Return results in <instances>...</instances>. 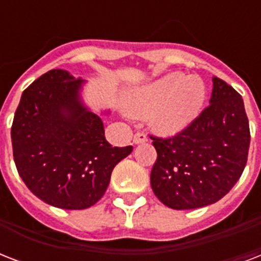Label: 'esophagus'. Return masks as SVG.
Segmentation results:
<instances>
[{"label":"esophagus","mask_w":261,"mask_h":261,"mask_svg":"<svg viewBox=\"0 0 261 261\" xmlns=\"http://www.w3.org/2000/svg\"><path fill=\"white\" fill-rule=\"evenodd\" d=\"M133 142H134L135 145H139V143L147 142L146 134H145V133H137V134L134 135V138H133Z\"/></svg>","instance_id":"34e87169"}]
</instances>
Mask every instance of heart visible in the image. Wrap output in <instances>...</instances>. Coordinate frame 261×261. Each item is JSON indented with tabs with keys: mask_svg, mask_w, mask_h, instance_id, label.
Listing matches in <instances>:
<instances>
[{
	"mask_svg": "<svg viewBox=\"0 0 261 261\" xmlns=\"http://www.w3.org/2000/svg\"><path fill=\"white\" fill-rule=\"evenodd\" d=\"M204 100L206 85L199 77L169 73L130 92L124 100V110L133 116L151 112V127L159 134L174 135L198 118Z\"/></svg>",
	"mask_w": 261,
	"mask_h": 261,
	"instance_id": "obj_1",
	"label": "heart"
}]
</instances>
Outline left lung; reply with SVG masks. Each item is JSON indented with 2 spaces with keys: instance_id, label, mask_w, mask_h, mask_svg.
I'll return each mask as SVG.
<instances>
[{
  "instance_id": "8db88e82",
  "label": "left lung",
  "mask_w": 261,
  "mask_h": 261,
  "mask_svg": "<svg viewBox=\"0 0 261 261\" xmlns=\"http://www.w3.org/2000/svg\"><path fill=\"white\" fill-rule=\"evenodd\" d=\"M157 150L150 184L165 206L191 210L222 199L239 181L251 142L243 97L213 79L210 106L169 138L150 135Z\"/></svg>"
}]
</instances>
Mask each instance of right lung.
<instances>
[{"label":"right lung","mask_w":261,"mask_h":261,"mask_svg":"<svg viewBox=\"0 0 261 261\" xmlns=\"http://www.w3.org/2000/svg\"><path fill=\"white\" fill-rule=\"evenodd\" d=\"M83 80L54 69L21 94L12 147L17 172L34 195L65 210H84L98 202L115 165L133 146L107 142L104 124L80 97Z\"/></svg>","instance_id":"1"}]
</instances>
